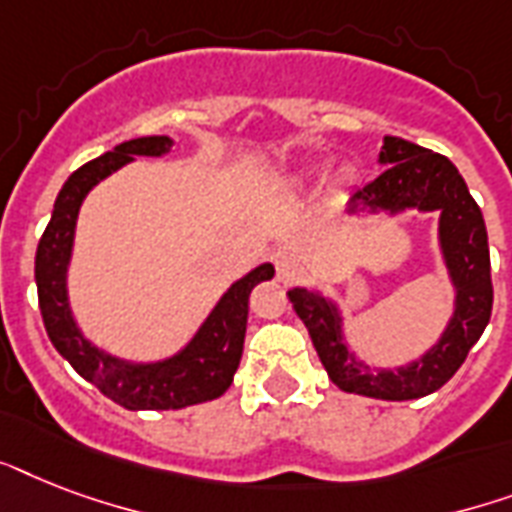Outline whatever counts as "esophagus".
<instances>
[{
    "mask_svg": "<svg viewBox=\"0 0 512 512\" xmlns=\"http://www.w3.org/2000/svg\"><path fill=\"white\" fill-rule=\"evenodd\" d=\"M276 276L284 284H295L300 276H303V263H300V257L295 252H279L276 255Z\"/></svg>",
    "mask_w": 512,
    "mask_h": 512,
    "instance_id": "esophagus-1",
    "label": "esophagus"
}]
</instances>
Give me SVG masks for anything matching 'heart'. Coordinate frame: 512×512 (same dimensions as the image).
<instances>
[{"mask_svg": "<svg viewBox=\"0 0 512 512\" xmlns=\"http://www.w3.org/2000/svg\"><path fill=\"white\" fill-rule=\"evenodd\" d=\"M337 183H342V185H348L350 183V180H353V177H356V175H353V170H348V167H340V170H337Z\"/></svg>", "mask_w": 512, "mask_h": 512, "instance_id": "heart-1", "label": "heart"}]
</instances>
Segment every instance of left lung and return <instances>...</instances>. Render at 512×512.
<instances>
[{
    "label": "left lung",
    "instance_id": "1",
    "mask_svg": "<svg viewBox=\"0 0 512 512\" xmlns=\"http://www.w3.org/2000/svg\"><path fill=\"white\" fill-rule=\"evenodd\" d=\"M377 162L385 172L350 196L348 215L382 212L396 217L409 209L436 212L438 252L454 292L452 316L444 332L414 361L396 369H374L350 348L345 337V313L337 300L321 295L316 287L289 289L287 297L303 319L313 348L337 388L382 401H409L428 396L452 380L468 350L484 335L494 300L489 239L481 209L446 156L385 135Z\"/></svg>",
    "mask_w": 512,
    "mask_h": 512
}]
</instances>
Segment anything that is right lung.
<instances>
[{
	"instance_id": "right-lung-1",
	"label": "right lung",
	"mask_w": 512,
	"mask_h": 512,
	"mask_svg": "<svg viewBox=\"0 0 512 512\" xmlns=\"http://www.w3.org/2000/svg\"><path fill=\"white\" fill-rule=\"evenodd\" d=\"M175 146L170 135H148L114 146L68 177L36 247V292L44 329L52 345L84 380L130 412L140 409H185L220 398L231 388L247 335L249 295L260 281L273 279L271 263H260L225 289L193 337L172 356L156 361H127L111 356L87 340L68 303V265L74 255L76 220L87 193L122 170L135 156H167Z\"/></svg>"
}]
</instances>
